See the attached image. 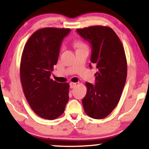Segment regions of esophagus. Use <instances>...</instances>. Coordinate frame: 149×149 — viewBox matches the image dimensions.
Here are the masks:
<instances>
[{
	"label": "esophagus",
	"mask_w": 149,
	"mask_h": 149,
	"mask_svg": "<svg viewBox=\"0 0 149 149\" xmlns=\"http://www.w3.org/2000/svg\"><path fill=\"white\" fill-rule=\"evenodd\" d=\"M77 85V83H70V87L71 89L74 88V87H76Z\"/></svg>",
	"instance_id": "1"
}]
</instances>
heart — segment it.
<instances>
[{
	"label": "heart",
	"instance_id": "1",
	"mask_svg": "<svg viewBox=\"0 0 149 149\" xmlns=\"http://www.w3.org/2000/svg\"><path fill=\"white\" fill-rule=\"evenodd\" d=\"M75 45H76L77 47H83L84 46V45H83L82 42H80V41H76L75 42Z\"/></svg>",
	"mask_w": 149,
	"mask_h": 149
}]
</instances>
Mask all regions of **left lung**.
<instances>
[{
    "label": "left lung",
    "instance_id": "obj_1",
    "mask_svg": "<svg viewBox=\"0 0 149 149\" xmlns=\"http://www.w3.org/2000/svg\"><path fill=\"white\" fill-rule=\"evenodd\" d=\"M90 44L91 62L96 66L95 85L87 82L82 100L85 113L93 119L107 117L117 107L126 78L127 61L121 40L112 28L102 26L77 29ZM91 68V64H89Z\"/></svg>",
    "mask_w": 149,
    "mask_h": 149
}]
</instances>
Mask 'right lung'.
I'll list each match as a JSON object with an SVG mask.
<instances>
[{"mask_svg":"<svg viewBox=\"0 0 149 149\" xmlns=\"http://www.w3.org/2000/svg\"><path fill=\"white\" fill-rule=\"evenodd\" d=\"M69 28H44L28 40L22 53L20 78L26 98L33 111L45 119H56L64 112L68 83L50 79L58 62L60 47Z\"/></svg>","mask_w":149,"mask_h":149,"instance_id":"obj_1","label":"right lung"}]
</instances>
